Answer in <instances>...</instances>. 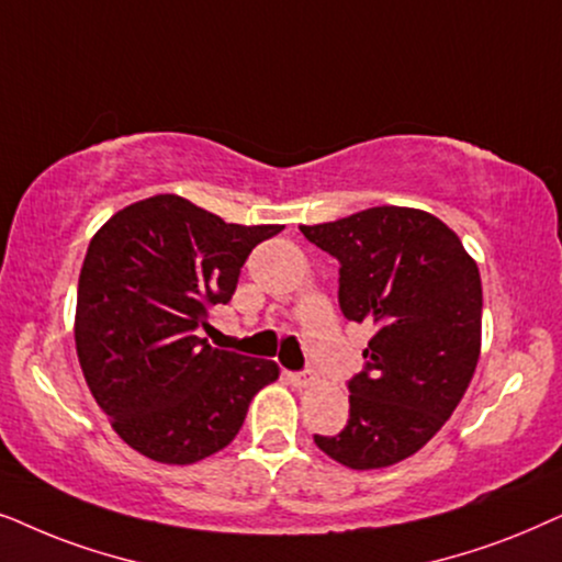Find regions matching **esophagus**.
<instances>
[{"instance_id": "34e87169", "label": "esophagus", "mask_w": 562, "mask_h": 562, "mask_svg": "<svg viewBox=\"0 0 562 562\" xmlns=\"http://www.w3.org/2000/svg\"><path fill=\"white\" fill-rule=\"evenodd\" d=\"M288 380L295 387H308V385H313V380H316V378H313L311 372H288Z\"/></svg>"}]
</instances>
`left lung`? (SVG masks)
<instances>
[{
    "mask_svg": "<svg viewBox=\"0 0 562 562\" xmlns=\"http://www.w3.org/2000/svg\"><path fill=\"white\" fill-rule=\"evenodd\" d=\"M301 231L339 259L344 318L375 328L349 380L347 426L313 439L351 470L395 465L442 429L473 380L481 272L458 234L416 207H368Z\"/></svg>",
    "mask_w": 562,
    "mask_h": 562,
    "instance_id": "left-lung-1",
    "label": "left lung"
}]
</instances>
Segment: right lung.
Instances as JSON below:
<instances>
[{
	"label": "right lung",
	"instance_id": "obj_1",
	"mask_svg": "<svg viewBox=\"0 0 562 562\" xmlns=\"http://www.w3.org/2000/svg\"><path fill=\"white\" fill-rule=\"evenodd\" d=\"M282 226H238L179 194L117 211L89 241L74 339L97 406L133 450L192 465L234 442L272 359L213 349L207 311L226 305L251 249Z\"/></svg>",
	"mask_w": 562,
	"mask_h": 562
}]
</instances>
